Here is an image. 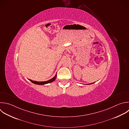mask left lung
<instances>
[{
	"instance_id": "obj_1",
	"label": "left lung",
	"mask_w": 129,
	"mask_h": 129,
	"mask_svg": "<svg viewBox=\"0 0 129 129\" xmlns=\"http://www.w3.org/2000/svg\"><path fill=\"white\" fill-rule=\"evenodd\" d=\"M95 82H94V83H90V84H88L89 85H90V84H93V83H94Z\"/></svg>"
}]
</instances>
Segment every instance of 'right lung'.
I'll return each mask as SVG.
<instances>
[{"label": "right lung", "instance_id": "1", "mask_svg": "<svg viewBox=\"0 0 129 129\" xmlns=\"http://www.w3.org/2000/svg\"><path fill=\"white\" fill-rule=\"evenodd\" d=\"M57 74V73H56ZM56 76H57V74L55 75V76L52 78V79H51L50 80H48L47 81H43V82H38V81H33V80H31L30 79H29L32 83L35 84H37V85H45V84H48V83H51L52 82H53L55 79H56Z\"/></svg>", "mask_w": 129, "mask_h": 129}]
</instances>
